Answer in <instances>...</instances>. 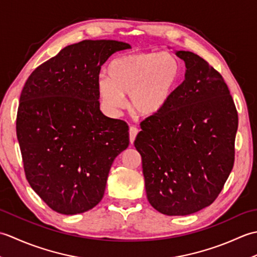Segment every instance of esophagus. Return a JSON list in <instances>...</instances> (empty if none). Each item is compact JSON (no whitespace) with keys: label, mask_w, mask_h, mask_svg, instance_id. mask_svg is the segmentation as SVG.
I'll return each instance as SVG.
<instances>
[{"label":"esophagus","mask_w":257,"mask_h":257,"mask_svg":"<svg viewBox=\"0 0 257 257\" xmlns=\"http://www.w3.org/2000/svg\"><path fill=\"white\" fill-rule=\"evenodd\" d=\"M139 133V129L136 128V127H130L129 128V139H130V144H134V141L136 139V137H137V135Z\"/></svg>","instance_id":"obj_1"}]
</instances>
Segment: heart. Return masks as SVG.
Listing matches in <instances>:
<instances>
[{
  "label": "heart",
  "mask_w": 257,
  "mask_h": 257,
  "mask_svg": "<svg viewBox=\"0 0 257 257\" xmlns=\"http://www.w3.org/2000/svg\"><path fill=\"white\" fill-rule=\"evenodd\" d=\"M109 77L99 76L98 94L109 112H117L129 96V107L143 117L166 108L181 77L178 58L171 53L140 52L119 57L108 68Z\"/></svg>",
  "instance_id": "1"
}]
</instances>
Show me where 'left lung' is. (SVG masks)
I'll use <instances>...</instances> for the list:
<instances>
[{
  "label": "left lung",
  "instance_id": "obj_1",
  "mask_svg": "<svg viewBox=\"0 0 257 257\" xmlns=\"http://www.w3.org/2000/svg\"><path fill=\"white\" fill-rule=\"evenodd\" d=\"M176 55L184 80L162 111L140 123L135 147L149 203L162 214L189 215L212 204L230 176L238 117L219 72L192 52Z\"/></svg>",
  "mask_w": 257,
  "mask_h": 257
}]
</instances>
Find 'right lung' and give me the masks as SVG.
I'll use <instances>...</instances> for the list:
<instances>
[{"instance_id":"right-lung-1","label":"right lung","mask_w":257,"mask_h":257,"mask_svg":"<svg viewBox=\"0 0 257 257\" xmlns=\"http://www.w3.org/2000/svg\"><path fill=\"white\" fill-rule=\"evenodd\" d=\"M129 44L86 40L40 65L21 92L16 135L27 181L61 214L96 206L109 170L129 146L128 125L99 108L97 80L112 54Z\"/></svg>"}]
</instances>
